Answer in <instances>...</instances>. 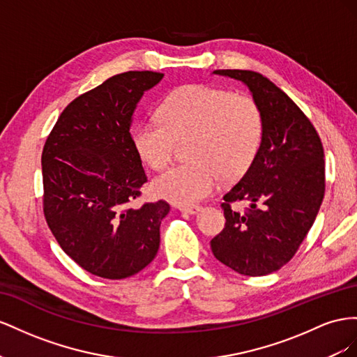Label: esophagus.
<instances>
[{"instance_id": "34e87169", "label": "esophagus", "mask_w": 357, "mask_h": 357, "mask_svg": "<svg viewBox=\"0 0 357 357\" xmlns=\"http://www.w3.org/2000/svg\"><path fill=\"white\" fill-rule=\"evenodd\" d=\"M178 209L181 212H185V213H197L202 211L200 205H179Z\"/></svg>"}]
</instances>
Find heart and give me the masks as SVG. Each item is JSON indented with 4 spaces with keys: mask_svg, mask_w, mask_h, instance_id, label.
<instances>
[{
    "mask_svg": "<svg viewBox=\"0 0 357 357\" xmlns=\"http://www.w3.org/2000/svg\"><path fill=\"white\" fill-rule=\"evenodd\" d=\"M190 137V161L170 167L154 181L155 195L178 205L211 196L227 176L247 172L263 137V115L257 101L243 93L211 85H188L161 101L158 116L140 119L133 144L154 170L165 169L175 142Z\"/></svg>",
    "mask_w": 357,
    "mask_h": 357,
    "instance_id": "heart-1",
    "label": "heart"
}]
</instances>
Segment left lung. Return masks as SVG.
<instances>
[{
    "mask_svg": "<svg viewBox=\"0 0 357 357\" xmlns=\"http://www.w3.org/2000/svg\"><path fill=\"white\" fill-rule=\"evenodd\" d=\"M213 73L250 88L263 115V137L248 170L222 196L226 226L211 248L235 272L261 277L293 259L317 217L326 188L323 145L308 116L268 77L250 70ZM239 201L249 208L233 210Z\"/></svg>",
    "mask_w": 357,
    "mask_h": 357,
    "instance_id": "8db88e82",
    "label": "left lung"
}]
</instances>
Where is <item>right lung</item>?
Masks as SVG:
<instances>
[{
    "instance_id": "obj_1",
    "label": "right lung",
    "mask_w": 357,
    "mask_h": 357,
    "mask_svg": "<svg viewBox=\"0 0 357 357\" xmlns=\"http://www.w3.org/2000/svg\"><path fill=\"white\" fill-rule=\"evenodd\" d=\"M158 71H127L76 97L42 152L43 213L59 247L96 277L122 280L154 260L165 200L133 206L148 182L131 115Z\"/></svg>"
}]
</instances>
